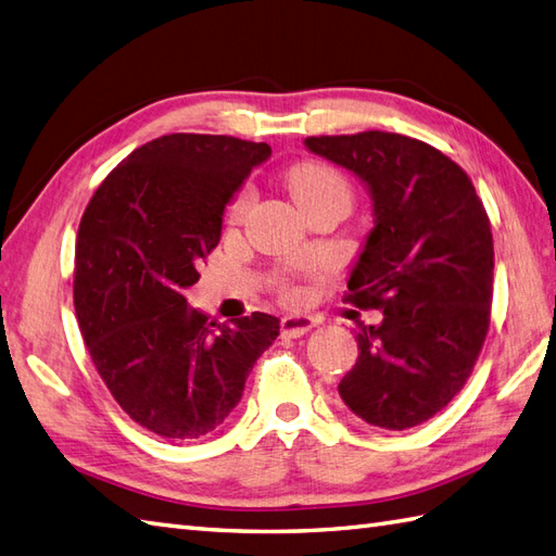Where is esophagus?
Returning a JSON list of instances; mask_svg holds the SVG:
<instances>
[{
  "label": "esophagus",
  "instance_id": "obj_1",
  "mask_svg": "<svg viewBox=\"0 0 556 556\" xmlns=\"http://www.w3.org/2000/svg\"><path fill=\"white\" fill-rule=\"evenodd\" d=\"M317 321L305 315H287L281 317V337L283 339H301L307 331L315 329Z\"/></svg>",
  "mask_w": 556,
  "mask_h": 556
}]
</instances>
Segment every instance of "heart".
<instances>
[{"instance_id":"obj_1","label":"heart","mask_w":556,"mask_h":556,"mask_svg":"<svg viewBox=\"0 0 556 556\" xmlns=\"http://www.w3.org/2000/svg\"><path fill=\"white\" fill-rule=\"evenodd\" d=\"M287 187L291 191L293 201L299 203V208H305V205L329 199V197H351V189H348V182L339 170H333L327 163H317V161H303L299 165L289 167L287 173ZM251 203V193L241 191L235 199V203L229 205V223H237V219L243 217Z\"/></svg>"}]
</instances>
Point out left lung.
<instances>
[{
    "instance_id": "obj_1",
    "label": "left lung",
    "mask_w": 556,
    "mask_h": 556,
    "mask_svg": "<svg viewBox=\"0 0 556 556\" xmlns=\"http://www.w3.org/2000/svg\"><path fill=\"white\" fill-rule=\"evenodd\" d=\"M305 149L365 185L371 229L348 277L357 363L339 383L355 417L405 431L453 400L473 369L493 301V235L471 179L445 153L395 132L307 137Z\"/></svg>"
}]
</instances>
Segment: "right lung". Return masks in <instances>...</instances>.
<instances>
[{"mask_svg":"<svg viewBox=\"0 0 556 556\" xmlns=\"http://www.w3.org/2000/svg\"><path fill=\"white\" fill-rule=\"evenodd\" d=\"M273 149L165 135L103 179L75 243V315L103 383L130 419L170 441L215 431L279 337L267 313L219 325L187 305L225 211Z\"/></svg>","mask_w":556,"mask_h":556,"instance_id":"right-lung-1","label":"right lung"}]
</instances>
